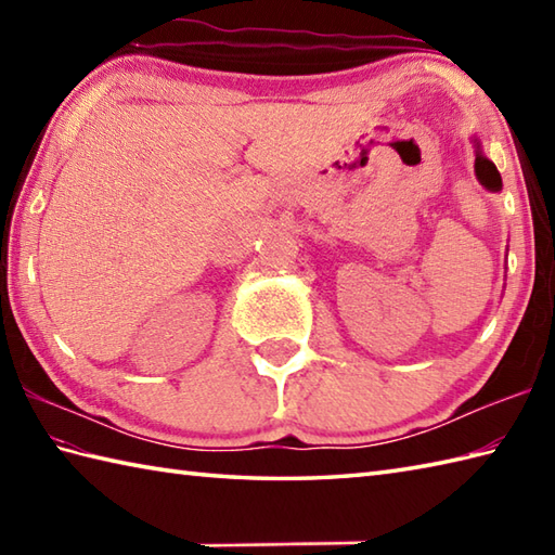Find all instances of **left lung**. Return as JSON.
Segmentation results:
<instances>
[{
    "label": "left lung",
    "instance_id": "1",
    "mask_svg": "<svg viewBox=\"0 0 555 555\" xmlns=\"http://www.w3.org/2000/svg\"><path fill=\"white\" fill-rule=\"evenodd\" d=\"M475 173H477V179H479V183L487 188V191H493V193H499L501 191V173H499V169L493 167V162H489L485 155H481V150H479V143H477V159H475Z\"/></svg>",
    "mask_w": 555,
    "mask_h": 555
}]
</instances>
